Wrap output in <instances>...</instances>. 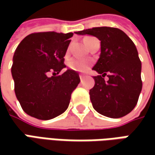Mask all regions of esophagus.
<instances>
[{
	"instance_id": "1",
	"label": "esophagus",
	"mask_w": 155,
	"mask_h": 155,
	"mask_svg": "<svg viewBox=\"0 0 155 155\" xmlns=\"http://www.w3.org/2000/svg\"><path fill=\"white\" fill-rule=\"evenodd\" d=\"M79 77H80L81 80H84V75L80 74V75H79Z\"/></svg>"
}]
</instances>
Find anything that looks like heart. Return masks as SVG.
<instances>
[{
  "label": "heart",
  "mask_w": 155,
  "mask_h": 155,
  "mask_svg": "<svg viewBox=\"0 0 155 155\" xmlns=\"http://www.w3.org/2000/svg\"><path fill=\"white\" fill-rule=\"evenodd\" d=\"M93 38L91 37H88L84 39V43L86 46L88 45V43ZM91 62L88 59H78V58H75L73 60H71L70 64H69V67L76 71H78V72H84L86 71L88 69L91 67Z\"/></svg>",
  "instance_id": "1"
}]
</instances>
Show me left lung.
Instances as JSON below:
<instances>
[{
    "mask_svg": "<svg viewBox=\"0 0 155 155\" xmlns=\"http://www.w3.org/2000/svg\"><path fill=\"white\" fill-rule=\"evenodd\" d=\"M101 41V53L93 70L95 85L90 90L93 108L99 114L120 118L134 110L142 88L141 63L134 42L123 31L115 27H93L79 32ZM109 78L108 81L104 77Z\"/></svg>",
    "mask_w": 155,
    "mask_h": 155,
    "instance_id": "8db88e82",
    "label": "left lung"
}]
</instances>
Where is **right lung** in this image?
Listing matches in <instances>:
<instances>
[{"mask_svg":"<svg viewBox=\"0 0 155 155\" xmlns=\"http://www.w3.org/2000/svg\"><path fill=\"white\" fill-rule=\"evenodd\" d=\"M72 33H32L17 46L11 68L15 91L27 115L39 120H50L68 108L71 93L80 82L79 75L64 64Z\"/></svg>","mask_w":155,"mask_h":155,"instance_id":"obj_1","label":"right lung"}]
</instances>
